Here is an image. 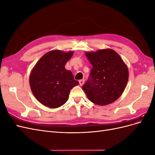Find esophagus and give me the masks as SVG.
Wrapping results in <instances>:
<instances>
[{"label": "esophagus", "instance_id": "1", "mask_svg": "<svg viewBox=\"0 0 155 155\" xmlns=\"http://www.w3.org/2000/svg\"><path fill=\"white\" fill-rule=\"evenodd\" d=\"M84 82H85V80L84 79H81V80L79 81V85H80L81 86H82L83 84H84Z\"/></svg>", "mask_w": 155, "mask_h": 155}]
</instances>
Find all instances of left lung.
<instances>
[{"label": "left lung", "mask_w": 155, "mask_h": 155, "mask_svg": "<svg viewBox=\"0 0 155 155\" xmlns=\"http://www.w3.org/2000/svg\"><path fill=\"white\" fill-rule=\"evenodd\" d=\"M85 55L92 68L83 90L94 104H112L122 94L127 84V66L120 55L110 48L85 52Z\"/></svg>", "instance_id": "left-lung-1"}]
</instances>
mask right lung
<instances>
[{
  "instance_id": "add662e5",
  "label": "right lung",
  "mask_w": 155,
  "mask_h": 155,
  "mask_svg": "<svg viewBox=\"0 0 155 155\" xmlns=\"http://www.w3.org/2000/svg\"><path fill=\"white\" fill-rule=\"evenodd\" d=\"M73 54L74 51H50L42 56L31 70L30 88L41 104L51 109L62 106L67 101L70 90L79 84L72 72L64 68Z\"/></svg>"
}]
</instances>
